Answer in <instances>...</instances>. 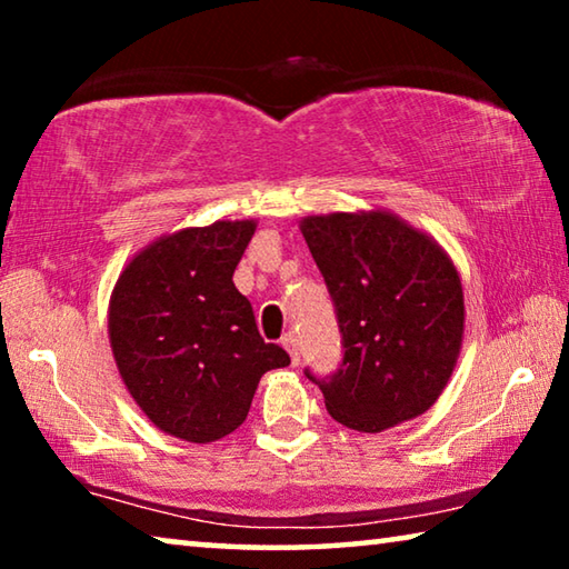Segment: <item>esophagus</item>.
<instances>
[{
	"instance_id": "1",
	"label": "esophagus",
	"mask_w": 569,
	"mask_h": 569,
	"mask_svg": "<svg viewBox=\"0 0 569 569\" xmlns=\"http://www.w3.org/2000/svg\"><path fill=\"white\" fill-rule=\"evenodd\" d=\"M281 343H283V349L288 351V356H291L293 363L301 361V353H298V341H296L293 333H286L283 339H281Z\"/></svg>"
}]
</instances>
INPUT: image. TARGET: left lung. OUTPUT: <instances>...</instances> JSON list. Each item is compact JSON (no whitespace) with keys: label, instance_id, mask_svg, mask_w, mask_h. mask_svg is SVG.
Masks as SVG:
<instances>
[{"label":"left lung","instance_id":"8db88e82","mask_svg":"<svg viewBox=\"0 0 569 569\" xmlns=\"http://www.w3.org/2000/svg\"><path fill=\"white\" fill-rule=\"evenodd\" d=\"M301 233L323 273L343 361L319 381L343 427L377 435L435 407L465 339V291L447 250L383 208L306 216Z\"/></svg>","mask_w":569,"mask_h":569}]
</instances>
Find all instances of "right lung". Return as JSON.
<instances>
[{
  "label": "right lung",
  "instance_id": "add662e5",
  "mask_svg": "<svg viewBox=\"0 0 569 569\" xmlns=\"http://www.w3.org/2000/svg\"><path fill=\"white\" fill-rule=\"evenodd\" d=\"M253 233L250 218L166 233L112 288L108 333L122 383L160 431L190 445L236 431L263 373L291 363L261 339L233 283Z\"/></svg>",
  "mask_w": 569,
  "mask_h": 569
}]
</instances>
